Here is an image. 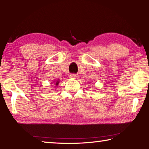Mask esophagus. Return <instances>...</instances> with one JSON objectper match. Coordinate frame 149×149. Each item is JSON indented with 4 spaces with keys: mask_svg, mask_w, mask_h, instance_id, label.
I'll use <instances>...</instances> for the list:
<instances>
[{
    "mask_svg": "<svg viewBox=\"0 0 149 149\" xmlns=\"http://www.w3.org/2000/svg\"><path fill=\"white\" fill-rule=\"evenodd\" d=\"M70 77L73 78V79H77L79 77V75L77 74H70Z\"/></svg>",
    "mask_w": 149,
    "mask_h": 149,
    "instance_id": "esophagus-1",
    "label": "esophagus"
}]
</instances>
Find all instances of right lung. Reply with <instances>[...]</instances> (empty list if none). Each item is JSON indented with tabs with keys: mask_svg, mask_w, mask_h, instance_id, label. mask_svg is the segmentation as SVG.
I'll use <instances>...</instances> for the list:
<instances>
[{
	"mask_svg": "<svg viewBox=\"0 0 149 149\" xmlns=\"http://www.w3.org/2000/svg\"><path fill=\"white\" fill-rule=\"evenodd\" d=\"M59 81H60V79H58V80H56V81H54V84L56 85V87H57L58 85V84H59Z\"/></svg>",
	"mask_w": 149,
	"mask_h": 149,
	"instance_id": "1",
	"label": "right lung"
}]
</instances>
